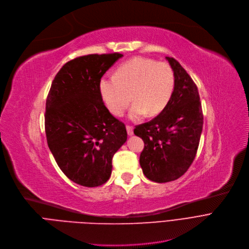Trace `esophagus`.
<instances>
[{
    "mask_svg": "<svg viewBox=\"0 0 249 249\" xmlns=\"http://www.w3.org/2000/svg\"><path fill=\"white\" fill-rule=\"evenodd\" d=\"M126 132L128 136H132L134 134V127L132 125H126Z\"/></svg>",
    "mask_w": 249,
    "mask_h": 249,
    "instance_id": "34e87169",
    "label": "esophagus"
}]
</instances>
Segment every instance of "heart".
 Returning <instances> with one entry per match:
<instances>
[{"mask_svg": "<svg viewBox=\"0 0 249 249\" xmlns=\"http://www.w3.org/2000/svg\"><path fill=\"white\" fill-rule=\"evenodd\" d=\"M174 86L171 67L164 62L147 57L132 58L117 68L115 75H106L99 80L101 100L112 114L121 115L131 101L135 100L129 117L138 120L148 112H160L168 103Z\"/></svg>", "mask_w": 249, "mask_h": 249, "instance_id": "1", "label": "heart"}]
</instances>
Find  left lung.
I'll return each instance as SVG.
<instances>
[{
	"mask_svg": "<svg viewBox=\"0 0 249 249\" xmlns=\"http://www.w3.org/2000/svg\"><path fill=\"white\" fill-rule=\"evenodd\" d=\"M174 75V90L159 115L136 125L134 133L143 139L140 165L148 179L173 181L191 166L199 144L204 116L197 87L175 58L166 56Z\"/></svg>",
	"mask_w": 249,
	"mask_h": 249,
	"instance_id": "obj_1",
	"label": "left lung"
}]
</instances>
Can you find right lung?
Segmentation results:
<instances>
[{"instance_id":"1","label":"right lung","mask_w":249,"mask_h":249,"mask_svg":"<svg viewBox=\"0 0 249 249\" xmlns=\"http://www.w3.org/2000/svg\"><path fill=\"white\" fill-rule=\"evenodd\" d=\"M123 54H88L65 64L45 105L47 145L69 179L86 187L109 179L112 157L126 141L125 125L101 100L98 84Z\"/></svg>"}]
</instances>
